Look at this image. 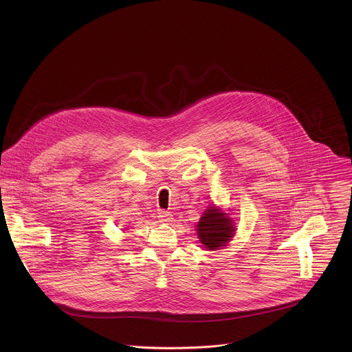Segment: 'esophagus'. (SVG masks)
<instances>
[{"label":"esophagus","mask_w":352,"mask_h":352,"mask_svg":"<svg viewBox=\"0 0 352 352\" xmlns=\"http://www.w3.org/2000/svg\"><path fill=\"white\" fill-rule=\"evenodd\" d=\"M159 220L162 223H168V221H173V214L170 212H160L159 213Z\"/></svg>","instance_id":"esophagus-1"}]
</instances>
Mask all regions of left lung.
<instances>
[{"label": "left lung", "instance_id": "1", "mask_svg": "<svg viewBox=\"0 0 352 352\" xmlns=\"http://www.w3.org/2000/svg\"><path fill=\"white\" fill-rule=\"evenodd\" d=\"M235 224L226 210L216 205L208 206L196 226L197 238L206 249L217 250L228 245L235 235Z\"/></svg>", "mask_w": 352, "mask_h": 352}]
</instances>
